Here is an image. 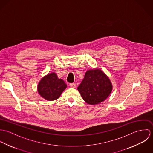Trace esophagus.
<instances>
[{
  "label": "esophagus",
  "mask_w": 153,
  "mask_h": 153,
  "mask_svg": "<svg viewBox=\"0 0 153 153\" xmlns=\"http://www.w3.org/2000/svg\"><path fill=\"white\" fill-rule=\"evenodd\" d=\"M69 86H70V87L71 88H75L76 87V84L75 83H71V84H69Z\"/></svg>",
  "instance_id": "esophagus-1"
}]
</instances>
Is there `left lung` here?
I'll return each mask as SVG.
<instances>
[{
	"label": "left lung",
	"mask_w": 153,
	"mask_h": 153,
	"mask_svg": "<svg viewBox=\"0 0 153 153\" xmlns=\"http://www.w3.org/2000/svg\"><path fill=\"white\" fill-rule=\"evenodd\" d=\"M109 78L98 69L88 70L78 87L83 100L90 105L100 104L105 101L112 91Z\"/></svg>",
	"instance_id": "obj_1"
}]
</instances>
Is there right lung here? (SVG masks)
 <instances>
[{"label":"right lung","instance_id":"1","mask_svg":"<svg viewBox=\"0 0 153 153\" xmlns=\"http://www.w3.org/2000/svg\"><path fill=\"white\" fill-rule=\"evenodd\" d=\"M66 84L62 79H59L57 75L52 72L45 76L38 85L39 95L48 101L58 99L66 88Z\"/></svg>","mask_w":153,"mask_h":153}]
</instances>
